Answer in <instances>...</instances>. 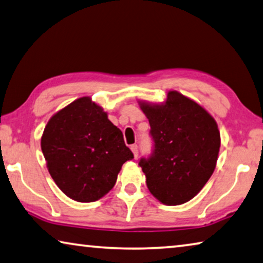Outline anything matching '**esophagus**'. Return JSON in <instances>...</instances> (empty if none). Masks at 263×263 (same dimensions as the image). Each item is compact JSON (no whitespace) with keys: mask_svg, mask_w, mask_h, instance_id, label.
<instances>
[{"mask_svg":"<svg viewBox=\"0 0 263 263\" xmlns=\"http://www.w3.org/2000/svg\"><path fill=\"white\" fill-rule=\"evenodd\" d=\"M131 151L133 152V156H135V158L138 157V146H137L136 144L131 145Z\"/></svg>","mask_w":263,"mask_h":263,"instance_id":"34e87169","label":"esophagus"}]
</instances>
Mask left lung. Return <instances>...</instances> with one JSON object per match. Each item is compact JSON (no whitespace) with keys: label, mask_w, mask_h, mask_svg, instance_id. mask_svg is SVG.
I'll list each match as a JSON object with an SVG mask.
<instances>
[{"label":"left lung","mask_w":263,"mask_h":263,"mask_svg":"<svg viewBox=\"0 0 263 263\" xmlns=\"http://www.w3.org/2000/svg\"><path fill=\"white\" fill-rule=\"evenodd\" d=\"M153 151L139 166L154 198L168 206L194 198L214 172L220 149L218 125L208 112L177 91L162 104L140 102Z\"/></svg>","instance_id":"1"}]
</instances>
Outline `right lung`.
Returning a JSON list of instances; mask_svg holds the SVG:
<instances>
[{
	"mask_svg": "<svg viewBox=\"0 0 263 263\" xmlns=\"http://www.w3.org/2000/svg\"><path fill=\"white\" fill-rule=\"evenodd\" d=\"M41 147L53 181L79 202L109 193L124 162L133 158L122 131L89 97L76 99L50 118Z\"/></svg>",
	"mask_w": 263,
	"mask_h": 263,
	"instance_id": "1",
	"label": "right lung"
}]
</instances>
